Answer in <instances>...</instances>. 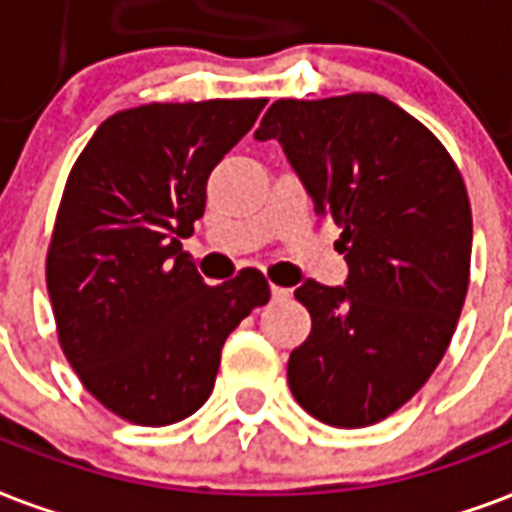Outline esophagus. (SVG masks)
<instances>
[{
	"instance_id": "1",
	"label": "esophagus",
	"mask_w": 512,
	"mask_h": 512,
	"mask_svg": "<svg viewBox=\"0 0 512 512\" xmlns=\"http://www.w3.org/2000/svg\"><path fill=\"white\" fill-rule=\"evenodd\" d=\"M269 291H272V299L275 301H285L291 296V291H288V288H280V285H269Z\"/></svg>"
}]
</instances>
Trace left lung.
Here are the masks:
<instances>
[{"instance_id":"left-lung-1","label":"left lung","mask_w":512,"mask_h":512,"mask_svg":"<svg viewBox=\"0 0 512 512\" xmlns=\"http://www.w3.org/2000/svg\"><path fill=\"white\" fill-rule=\"evenodd\" d=\"M275 138L315 213L342 227L344 285L307 280L312 331L288 360L299 406L331 427H368L419 392L449 347L470 280L473 216L443 144L400 106L350 93L269 106Z\"/></svg>"}]
</instances>
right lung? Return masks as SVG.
<instances>
[{"label":"right lung","instance_id":"1","mask_svg":"<svg viewBox=\"0 0 512 512\" xmlns=\"http://www.w3.org/2000/svg\"><path fill=\"white\" fill-rule=\"evenodd\" d=\"M267 98L146 104L82 149L47 248L63 355L87 392L133 425L181 422L208 400L227 336L269 301L259 269L205 285L181 248L205 186Z\"/></svg>","mask_w":512,"mask_h":512}]
</instances>
